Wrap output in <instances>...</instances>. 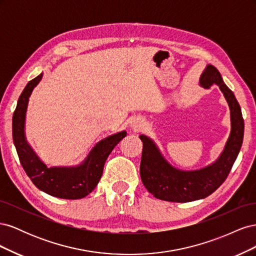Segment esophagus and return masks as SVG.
<instances>
[{
  "label": "esophagus",
  "mask_w": 256,
  "mask_h": 256,
  "mask_svg": "<svg viewBox=\"0 0 256 256\" xmlns=\"http://www.w3.org/2000/svg\"><path fill=\"white\" fill-rule=\"evenodd\" d=\"M131 127L136 131L141 130L142 128H144V120L142 118H134L132 122H131Z\"/></svg>",
  "instance_id": "1"
}]
</instances>
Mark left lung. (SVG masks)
<instances>
[{"mask_svg":"<svg viewBox=\"0 0 256 256\" xmlns=\"http://www.w3.org/2000/svg\"><path fill=\"white\" fill-rule=\"evenodd\" d=\"M200 84L204 88L218 85L226 97L230 111V134L224 150L216 162L196 171H182L171 166L162 156L154 142L144 134L140 164L141 180L150 193L168 202L186 203L205 198L226 180L242 148L244 122L237 99L212 65H207L200 74Z\"/></svg>","mask_w":256,"mask_h":256,"instance_id":"1","label":"left lung"}]
</instances>
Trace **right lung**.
Returning <instances> with one entry per match:
<instances>
[{"label":"right lung","mask_w":256,"mask_h":256,"mask_svg":"<svg viewBox=\"0 0 256 256\" xmlns=\"http://www.w3.org/2000/svg\"><path fill=\"white\" fill-rule=\"evenodd\" d=\"M42 78V74L30 80L18 99L12 115L14 144L21 166L38 189L56 198L79 200L95 189L102 178L108 156L127 132L124 130L99 141L79 166L48 168L28 145L24 134L28 98Z\"/></svg>","instance_id":"obj_1"}]
</instances>
